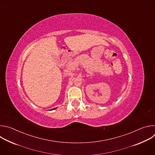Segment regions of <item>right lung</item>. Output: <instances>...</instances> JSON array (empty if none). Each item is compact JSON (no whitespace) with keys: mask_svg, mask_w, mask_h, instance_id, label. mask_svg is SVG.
<instances>
[{"mask_svg":"<svg viewBox=\"0 0 155 155\" xmlns=\"http://www.w3.org/2000/svg\"><path fill=\"white\" fill-rule=\"evenodd\" d=\"M56 108H53V109H51V110H54V109H56Z\"/></svg>","mask_w":155,"mask_h":155,"instance_id":"right-lung-1","label":"right lung"}]
</instances>
